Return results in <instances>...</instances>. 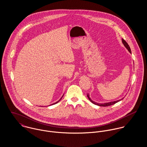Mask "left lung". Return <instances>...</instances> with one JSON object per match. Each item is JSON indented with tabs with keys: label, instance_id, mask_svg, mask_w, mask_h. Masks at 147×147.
<instances>
[{
	"label": "left lung",
	"instance_id": "8db88e82",
	"mask_svg": "<svg viewBox=\"0 0 147 147\" xmlns=\"http://www.w3.org/2000/svg\"><path fill=\"white\" fill-rule=\"evenodd\" d=\"M122 43H123V45H124L126 47V49L128 50V51H129L130 53H131V49H130L129 45H128V43H127L126 42V41H125V40H123V38H122ZM87 97H88V98H89V100L90 101V102H91L92 103H93V104H95V105L100 106H108L114 105V104H116L117 102H119V101H120L121 100H122V99H121V100H118V101H113V102H106V103H104V104H98V103H97V102H96L92 101V100L90 99V98L89 97V95L88 93L87 94Z\"/></svg>",
	"mask_w": 147,
	"mask_h": 147
}]
</instances>
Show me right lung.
<instances>
[{
	"instance_id": "obj_1",
	"label": "right lung",
	"mask_w": 147,
	"mask_h": 147,
	"mask_svg": "<svg viewBox=\"0 0 147 147\" xmlns=\"http://www.w3.org/2000/svg\"><path fill=\"white\" fill-rule=\"evenodd\" d=\"M63 96H62V97H61V99H60V100H59V101H57V102H55V103H54V104H51V105H54V104H57V103H58V102H59V101H61V100H62V97H63Z\"/></svg>"
}]
</instances>
